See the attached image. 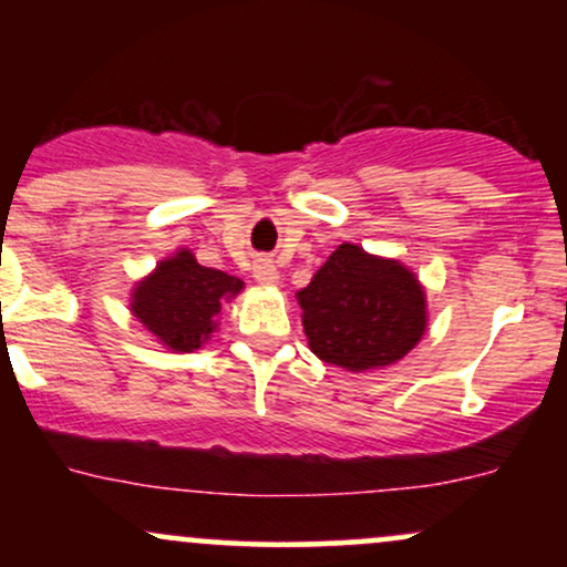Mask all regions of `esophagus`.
Masks as SVG:
<instances>
[{"label":"esophagus","instance_id":"34e87169","mask_svg":"<svg viewBox=\"0 0 567 567\" xmlns=\"http://www.w3.org/2000/svg\"><path fill=\"white\" fill-rule=\"evenodd\" d=\"M252 277H256V282L261 285H277L279 271L271 258H258V261L252 264Z\"/></svg>","mask_w":567,"mask_h":567}]
</instances>
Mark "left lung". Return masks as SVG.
Returning a JSON list of instances; mask_svg holds the SVG:
<instances>
[{"mask_svg": "<svg viewBox=\"0 0 567 567\" xmlns=\"http://www.w3.org/2000/svg\"><path fill=\"white\" fill-rule=\"evenodd\" d=\"M309 347L330 365L370 370L402 360L426 328L424 288L402 264L338 245L298 292Z\"/></svg>", "mask_w": 567, "mask_h": 567, "instance_id": "left-lung-1", "label": "left lung"}]
</instances>
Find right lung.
Here are the masks:
<instances>
[{"label":"right lung","mask_w":567,"mask_h":567,"mask_svg":"<svg viewBox=\"0 0 567 567\" xmlns=\"http://www.w3.org/2000/svg\"><path fill=\"white\" fill-rule=\"evenodd\" d=\"M243 290V279L199 266L188 250L162 261L133 292V315L175 351H194L216 328L220 303Z\"/></svg>","instance_id":"right-lung-1"}]
</instances>
